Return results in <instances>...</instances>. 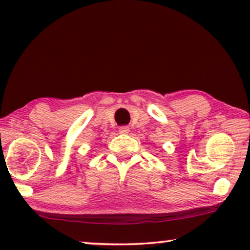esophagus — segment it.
<instances>
[{"mask_svg":"<svg viewBox=\"0 0 250 250\" xmlns=\"http://www.w3.org/2000/svg\"><path fill=\"white\" fill-rule=\"evenodd\" d=\"M128 132H129V128L127 126H122V127H119V133H121V134H127Z\"/></svg>","mask_w":250,"mask_h":250,"instance_id":"obj_1","label":"esophagus"}]
</instances>
